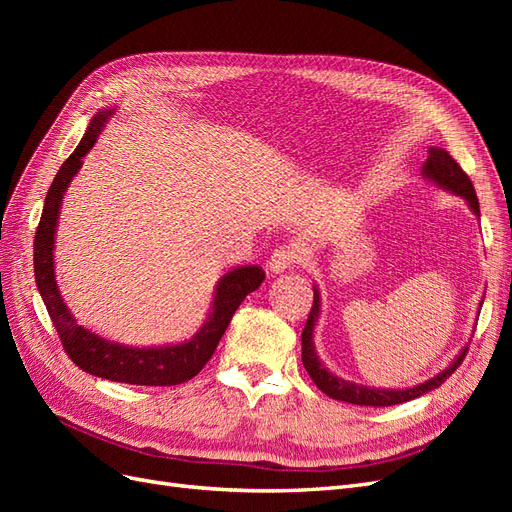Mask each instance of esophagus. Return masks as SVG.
Wrapping results in <instances>:
<instances>
[{
	"label": "esophagus",
	"mask_w": 512,
	"mask_h": 512,
	"mask_svg": "<svg viewBox=\"0 0 512 512\" xmlns=\"http://www.w3.org/2000/svg\"><path fill=\"white\" fill-rule=\"evenodd\" d=\"M301 262V252L297 250V247H280V250H275L269 258V269L271 273H284L286 269L299 265Z\"/></svg>",
	"instance_id": "obj_1"
}]
</instances>
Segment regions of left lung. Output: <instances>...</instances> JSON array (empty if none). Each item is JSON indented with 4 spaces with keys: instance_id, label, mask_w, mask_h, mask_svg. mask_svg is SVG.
Listing matches in <instances>:
<instances>
[{
    "instance_id": "obj_1",
    "label": "left lung",
    "mask_w": 512,
    "mask_h": 512,
    "mask_svg": "<svg viewBox=\"0 0 512 512\" xmlns=\"http://www.w3.org/2000/svg\"><path fill=\"white\" fill-rule=\"evenodd\" d=\"M423 175L429 181L436 183L438 188L461 196L468 203V207L476 215H480L478 198H476V192H474V185H472L470 177L463 173V168L453 160V156L446 149L429 147L427 162L423 164ZM480 303H483V301H480ZM318 316H320V292L314 286V305H312V312H309V316H307L305 329L301 333V348H303L301 361H303V367L307 369V374L312 376V380L316 382V386L324 395H329L337 401H346V404L374 406V408L404 404V401H410L414 397H421L427 391L438 389V386L463 363V359H466V354H468V346H466L455 356V361L448 365L444 371H440L438 376L425 380L423 384H416V386H412V389H401V391L391 389L389 391V389H374V386L354 384V382H348V380L333 376L331 371L324 367L322 361L318 359L316 346H314V327L318 322Z\"/></svg>"
}]
</instances>
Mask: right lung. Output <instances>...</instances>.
<instances>
[{"label":"right lung","instance_id":"add662e5","mask_svg":"<svg viewBox=\"0 0 512 512\" xmlns=\"http://www.w3.org/2000/svg\"><path fill=\"white\" fill-rule=\"evenodd\" d=\"M113 115L115 108H104V111H98L91 117L89 128L81 138L79 147L61 164L49 192H46L42 218L34 239L36 286L46 305V312H49L53 320V327L61 339V344H64L66 354L70 356L72 363L79 365L87 374L126 384L173 386L192 380L207 365L232 320V314L237 312V307L243 303L247 294L254 292L262 284L265 271L256 265H245L222 275L218 286H215L213 307L207 322L190 342L183 344L160 348H132L117 342H108V339L91 333L83 324L76 322L64 299H61L59 286L55 282L53 247L59 207L72 177L79 173L83 158L94 147L98 134L104 130L106 121Z\"/></svg>","mask_w":512,"mask_h":512}]
</instances>
